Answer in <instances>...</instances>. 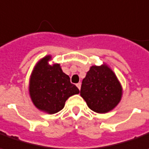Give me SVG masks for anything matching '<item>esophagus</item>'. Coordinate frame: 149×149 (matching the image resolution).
<instances>
[{"instance_id":"34e87169","label":"esophagus","mask_w":149,"mask_h":149,"mask_svg":"<svg viewBox=\"0 0 149 149\" xmlns=\"http://www.w3.org/2000/svg\"><path fill=\"white\" fill-rule=\"evenodd\" d=\"M76 86H77V88H78L79 90H80V89H81V84L79 82V83H77V84Z\"/></svg>"}]
</instances>
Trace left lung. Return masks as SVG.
I'll list each match as a JSON object with an SVG mask.
<instances>
[{
  "label": "left lung",
  "mask_w": 149,
  "mask_h": 149,
  "mask_svg": "<svg viewBox=\"0 0 149 149\" xmlns=\"http://www.w3.org/2000/svg\"><path fill=\"white\" fill-rule=\"evenodd\" d=\"M81 96L92 111L108 113L120 102L121 86L109 67L92 66L83 79Z\"/></svg>",
  "instance_id": "left-lung-1"
}]
</instances>
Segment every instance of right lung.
Segmentation results:
<instances>
[{"label": "right lung", "instance_id": "obj_1", "mask_svg": "<svg viewBox=\"0 0 149 149\" xmlns=\"http://www.w3.org/2000/svg\"><path fill=\"white\" fill-rule=\"evenodd\" d=\"M50 56L43 58L36 64L30 78L29 93L38 109L54 114L63 109L66 100L79 93L69 77L63 72L59 64L49 65Z\"/></svg>", "mask_w": 149, "mask_h": 149}]
</instances>
